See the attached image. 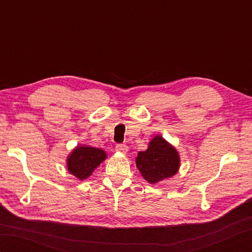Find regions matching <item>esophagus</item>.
I'll use <instances>...</instances> for the list:
<instances>
[{"label": "esophagus", "mask_w": 252, "mask_h": 252, "mask_svg": "<svg viewBox=\"0 0 252 252\" xmlns=\"http://www.w3.org/2000/svg\"><path fill=\"white\" fill-rule=\"evenodd\" d=\"M116 151L122 154H126L127 152V146L125 145V144H118L116 146Z\"/></svg>", "instance_id": "1"}]
</instances>
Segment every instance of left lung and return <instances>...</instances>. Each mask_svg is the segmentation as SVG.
<instances>
[{
    "instance_id": "left-lung-1",
    "label": "left lung",
    "mask_w": 252,
    "mask_h": 252,
    "mask_svg": "<svg viewBox=\"0 0 252 252\" xmlns=\"http://www.w3.org/2000/svg\"><path fill=\"white\" fill-rule=\"evenodd\" d=\"M135 162L143 178L148 183L156 184L178 173L180 156L171 144L157 135L149 142L146 151L137 154Z\"/></svg>"
}]
</instances>
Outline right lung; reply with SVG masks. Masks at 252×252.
<instances>
[{
  "label": "right lung",
  "mask_w": 252,
  "mask_h": 252,
  "mask_svg": "<svg viewBox=\"0 0 252 252\" xmlns=\"http://www.w3.org/2000/svg\"><path fill=\"white\" fill-rule=\"evenodd\" d=\"M107 158L106 153L100 148L87 145L77 146L67 158L69 173L79 180L88 179L93 171Z\"/></svg>",
  "instance_id": "obj_1"
}]
</instances>
